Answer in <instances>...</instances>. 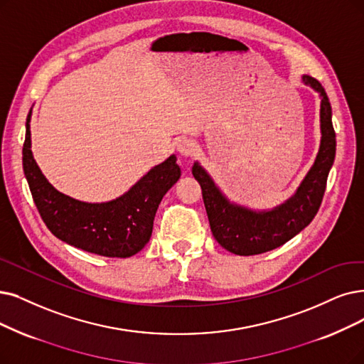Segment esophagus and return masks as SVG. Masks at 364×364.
<instances>
[{
    "mask_svg": "<svg viewBox=\"0 0 364 364\" xmlns=\"http://www.w3.org/2000/svg\"><path fill=\"white\" fill-rule=\"evenodd\" d=\"M197 143L191 139H182L179 143H178V152L182 155V156H191L197 152Z\"/></svg>",
    "mask_w": 364,
    "mask_h": 364,
    "instance_id": "1",
    "label": "esophagus"
}]
</instances>
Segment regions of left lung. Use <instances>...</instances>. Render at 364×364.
<instances>
[{
  "instance_id": "8db88e82",
  "label": "left lung",
  "mask_w": 364,
  "mask_h": 364,
  "mask_svg": "<svg viewBox=\"0 0 364 364\" xmlns=\"http://www.w3.org/2000/svg\"><path fill=\"white\" fill-rule=\"evenodd\" d=\"M301 82L321 98L319 128L321 143L315 161L296 193L281 205L267 210H255L230 201L198 161L193 174L201 186L212 235L224 250L236 255H257L272 251L311 224L323 201L328 171L336 155V134L331 124L328 97L316 79L303 75Z\"/></svg>"
}]
</instances>
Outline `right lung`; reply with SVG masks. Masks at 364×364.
<instances>
[{
	"label": "right lung",
	"instance_id": "1",
	"mask_svg": "<svg viewBox=\"0 0 364 364\" xmlns=\"http://www.w3.org/2000/svg\"><path fill=\"white\" fill-rule=\"evenodd\" d=\"M31 110L22 149L25 178L41 220L60 240L103 257L127 258L151 239L163 197L181 178L176 155L152 167L127 193L103 203H88L58 191L37 166L31 151Z\"/></svg>",
	"mask_w": 364,
	"mask_h": 364
}]
</instances>
